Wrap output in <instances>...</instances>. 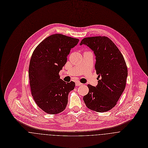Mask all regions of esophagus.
Segmentation results:
<instances>
[{
  "label": "esophagus",
  "instance_id": "34e87169",
  "mask_svg": "<svg viewBox=\"0 0 148 148\" xmlns=\"http://www.w3.org/2000/svg\"><path fill=\"white\" fill-rule=\"evenodd\" d=\"M83 84L82 83H80V82H77L76 83V86H80V85H82Z\"/></svg>",
  "mask_w": 148,
  "mask_h": 148
}]
</instances>
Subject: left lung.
Wrapping results in <instances>:
<instances>
[{
	"instance_id": "obj_1",
	"label": "left lung",
	"mask_w": 148,
	"mask_h": 148,
	"mask_svg": "<svg viewBox=\"0 0 148 148\" xmlns=\"http://www.w3.org/2000/svg\"><path fill=\"white\" fill-rule=\"evenodd\" d=\"M83 44L93 51L96 56L95 69L99 75L96 86L88 85L89 92L83 97V100L90 110L107 112L116 106L125 88L126 63L120 50L107 37L85 38L80 44Z\"/></svg>"
}]
</instances>
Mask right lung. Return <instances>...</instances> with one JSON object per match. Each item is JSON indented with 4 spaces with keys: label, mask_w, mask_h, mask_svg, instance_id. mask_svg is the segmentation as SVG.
Listing matches in <instances>:
<instances>
[{
    "label": "right lung",
    "mask_w": 148,
    "mask_h": 148,
    "mask_svg": "<svg viewBox=\"0 0 148 148\" xmlns=\"http://www.w3.org/2000/svg\"><path fill=\"white\" fill-rule=\"evenodd\" d=\"M79 42L78 39L53 34L42 40L32 53L28 70L32 96L38 106L48 114L63 112L69 93L75 88L73 82H65L59 73L71 49Z\"/></svg>",
    "instance_id": "obj_1"
}]
</instances>
